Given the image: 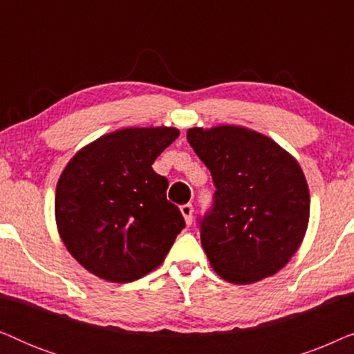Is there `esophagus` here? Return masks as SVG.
I'll return each mask as SVG.
<instances>
[{
	"label": "esophagus",
	"mask_w": 354,
	"mask_h": 354,
	"mask_svg": "<svg viewBox=\"0 0 354 354\" xmlns=\"http://www.w3.org/2000/svg\"><path fill=\"white\" fill-rule=\"evenodd\" d=\"M180 212H182L183 219H185V222H187V225H192V222H193V206L190 205V203H188V205L180 206Z\"/></svg>",
	"instance_id": "1"
}]
</instances>
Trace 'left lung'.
<instances>
[{"instance_id": "8db88e82", "label": "left lung", "mask_w": 354, "mask_h": 354, "mask_svg": "<svg viewBox=\"0 0 354 354\" xmlns=\"http://www.w3.org/2000/svg\"><path fill=\"white\" fill-rule=\"evenodd\" d=\"M187 140L216 187L212 209L200 221L212 269L239 285L277 274L297 253L309 222V188L297 159L239 125L193 127Z\"/></svg>"}]
</instances>
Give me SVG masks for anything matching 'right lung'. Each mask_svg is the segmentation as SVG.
<instances>
[{
    "mask_svg": "<svg viewBox=\"0 0 354 354\" xmlns=\"http://www.w3.org/2000/svg\"><path fill=\"white\" fill-rule=\"evenodd\" d=\"M174 127L106 133L67 162L56 187L55 214L66 248L88 272L115 283L161 266L185 221L167 201L156 158L178 137Z\"/></svg>",
    "mask_w": 354,
    "mask_h": 354,
    "instance_id": "right-lung-1",
    "label": "right lung"
}]
</instances>
